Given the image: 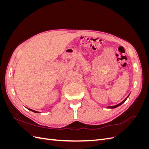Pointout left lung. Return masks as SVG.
<instances>
[{"instance_id":"1","label":"left lung","mask_w":149,"mask_h":149,"mask_svg":"<svg viewBox=\"0 0 149 149\" xmlns=\"http://www.w3.org/2000/svg\"><path fill=\"white\" fill-rule=\"evenodd\" d=\"M129 97V96L127 97H126L125 99V100L123 101V102H121L120 103H119V104H117V105H116V106H109V107H109V108H111V109H113V108H116V107H118V106H120L121 104H123V103H124L125 101H126V100H127V97Z\"/></svg>"}]
</instances>
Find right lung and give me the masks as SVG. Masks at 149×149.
Instances as JSON below:
<instances>
[{
    "label": "right lung",
    "instance_id": "right-lung-1",
    "mask_svg": "<svg viewBox=\"0 0 149 149\" xmlns=\"http://www.w3.org/2000/svg\"><path fill=\"white\" fill-rule=\"evenodd\" d=\"M29 110H30V111H33V112H36V113H38V111H34V110H32V109H29Z\"/></svg>",
    "mask_w": 149,
    "mask_h": 149
}]
</instances>
